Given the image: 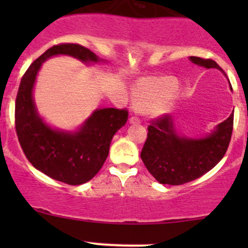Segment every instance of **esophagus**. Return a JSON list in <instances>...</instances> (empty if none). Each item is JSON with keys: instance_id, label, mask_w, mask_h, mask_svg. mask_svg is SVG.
Returning a JSON list of instances; mask_svg holds the SVG:
<instances>
[{"instance_id": "esophagus-1", "label": "esophagus", "mask_w": 248, "mask_h": 248, "mask_svg": "<svg viewBox=\"0 0 248 248\" xmlns=\"http://www.w3.org/2000/svg\"><path fill=\"white\" fill-rule=\"evenodd\" d=\"M129 122H130V124H140L141 120H140V118H139V116H132V118L129 119Z\"/></svg>"}]
</instances>
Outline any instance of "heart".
I'll return each instance as SVG.
<instances>
[{
    "instance_id": "heart-1",
    "label": "heart",
    "mask_w": 248,
    "mask_h": 248,
    "mask_svg": "<svg viewBox=\"0 0 248 248\" xmlns=\"http://www.w3.org/2000/svg\"><path fill=\"white\" fill-rule=\"evenodd\" d=\"M170 95L166 87L153 81H143L135 87V104L141 109H150L158 106Z\"/></svg>"
}]
</instances>
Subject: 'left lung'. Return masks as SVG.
Segmentation results:
<instances>
[{
	"mask_svg": "<svg viewBox=\"0 0 248 248\" xmlns=\"http://www.w3.org/2000/svg\"><path fill=\"white\" fill-rule=\"evenodd\" d=\"M190 61L206 69L223 71L212 59L190 57ZM232 130L233 113L205 138L190 139L178 135L175 118L164 114L148 126L141 158L148 171L161 184L181 186L217 166L229 148Z\"/></svg>",
	"mask_w": 248,
	"mask_h": 248,
	"instance_id": "left-lung-1",
	"label": "left lung"
}]
</instances>
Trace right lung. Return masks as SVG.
Here are the masks:
<instances>
[{
  "label": "right lung",
  "instance_id": "obj_1",
  "mask_svg": "<svg viewBox=\"0 0 248 248\" xmlns=\"http://www.w3.org/2000/svg\"><path fill=\"white\" fill-rule=\"evenodd\" d=\"M67 55L84 62L100 59L75 43L53 45L30 65L22 77L15 104V127L24 155L37 170L70 186L92 179L106 161L114 134L127 122L126 108L96 109L78 132L69 133L47 126L37 113L32 90L37 73L47 58Z\"/></svg>",
  "mask_w": 248,
  "mask_h": 248
}]
</instances>
